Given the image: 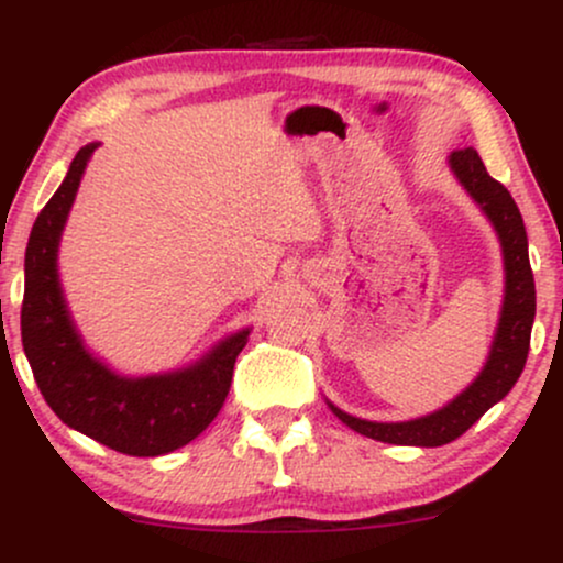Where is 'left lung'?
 <instances>
[{"mask_svg": "<svg viewBox=\"0 0 563 563\" xmlns=\"http://www.w3.org/2000/svg\"><path fill=\"white\" fill-rule=\"evenodd\" d=\"M450 166L461 185L471 192V198L482 206L484 214L495 224L497 238L503 245V262H506V299H503L500 322L489 349V360L479 373V378L468 386L461 397H455L448 407L431 412L426 418L405 423H376L354 418L349 412L331 405L335 416L357 434L378 439L389 444H416V448H439L474 426L495 402H500L514 389L525 371L529 354V335L534 322V277L529 267L527 230L519 206L510 192L484 169L479 153L474 147H457L452 151Z\"/></svg>", "mask_w": 563, "mask_h": 563, "instance_id": "1", "label": "left lung"}]
</instances>
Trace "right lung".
<instances>
[{"label": "right lung", "mask_w": 563, "mask_h": 563, "mask_svg": "<svg viewBox=\"0 0 563 563\" xmlns=\"http://www.w3.org/2000/svg\"><path fill=\"white\" fill-rule=\"evenodd\" d=\"M95 147L92 142L76 153L31 230L21 307L23 352L38 391L63 423L124 455L156 457L192 442L214 421L249 331L230 335L187 371L147 378L115 376L84 349L57 283V243Z\"/></svg>", "instance_id": "right-lung-1"}]
</instances>
